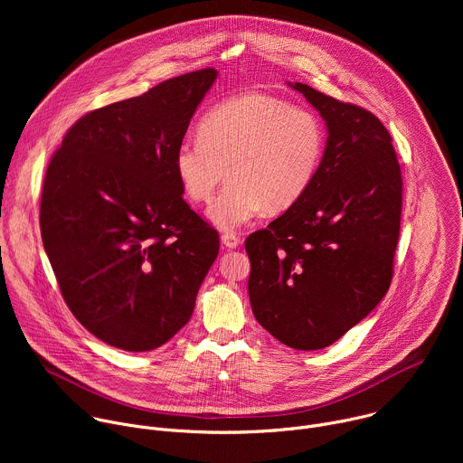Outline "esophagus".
Masks as SVG:
<instances>
[{
    "instance_id": "34e87169",
    "label": "esophagus",
    "mask_w": 463,
    "mask_h": 463,
    "mask_svg": "<svg viewBox=\"0 0 463 463\" xmlns=\"http://www.w3.org/2000/svg\"><path fill=\"white\" fill-rule=\"evenodd\" d=\"M222 243L227 249H236L241 243V240L236 234H232V232H225V234H222Z\"/></svg>"
}]
</instances>
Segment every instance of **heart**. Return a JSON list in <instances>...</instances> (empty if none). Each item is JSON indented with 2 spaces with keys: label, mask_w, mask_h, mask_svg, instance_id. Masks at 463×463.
<instances>
[{
  "label": "heart",
  "mask_w": 463,
  "mask_h": 463,
  "mask_svg": "<svg viewBox=\"0 0 463 463\" xmlns=\"http://www.w3.org/2000/svg\"><path fill=\"white\" fill-rule=\"evenodd\" d=\"M322 150L317 115L250 93L213 108L200 137H184L175 146L174 168L194 203H209L229 174L207 216L220 231H236L263 209L279 213L295 205L315 179Z\"/></svg>",
  "instance_id": "b5f03b06"
}]
</instances>
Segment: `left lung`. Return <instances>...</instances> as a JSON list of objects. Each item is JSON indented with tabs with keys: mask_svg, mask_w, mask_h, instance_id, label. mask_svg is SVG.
Returning <instances> with one entry per match:
<instances>
[{
	"mask_svg": "<svg viewBox=\"0 0 463 463\" xmlns=\"http://www.w3.org/2000/svg\"><path fill=\"white\" fill-rule=\"evenodd\" d=\"M327 139L313 183L245 240L249 300L260 326L295 350L341 339L386 295L402 222V168L383 122L306 84Z\"/></svg>",
	"mask_w": 463,
	"mask_h": 463,
	"instance_id": "8db88e82",
	"label": "left lung"
}]
</instances>
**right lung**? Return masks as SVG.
Wrapping results in <instances>:
<instances>
[{"instance_id":"add662e5","label":"right lung","mask_w":463,"mask_h":463,"mask_svg":"<svg viewBox=\"0 0 463 463\" xmlns=\"http://www.w3.org/2000/svg\"><path fill=\"white\" fill-rule=\"evenodd\" d=\"M216 77L192 71L84 115L47 166L43 249L65 304L109 346L170 341L218 256V232L186 205L174 168Z\"/></svg>"}]
</instances>
